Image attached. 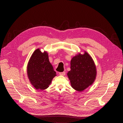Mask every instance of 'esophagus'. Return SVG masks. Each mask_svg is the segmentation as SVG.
<instances>
[{"label": "esophagus", "mask_w": 123, "mask_h": 123, "mask_svg": "<svg viewBox=\"0 0 123 123\" xmlns=\"http://www.w3.org/2000/svg\"><path fill=\"white\" fill-rule=\"evenodd\" d=\"M65 74H66V72L64 71V72H62L59 73V75H65Z\"/></svg>", "instance_id": "esophagus-1"}]
</instances>
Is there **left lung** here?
Returning <instances> with one entry per match:
<instances>
[{
	"label": "left lung",
	"instance_id": "left-lung-1",
	"mask_svg": "<svg viewBox=\"0 0 123 123\" xmlns=\"http://www.w3.org/2000/svg\"><path fill=\"white\" fill-rule=\"evenodd\" d=\"M70 68L67 75L72 87L78 91H83L92 85L95 79L96 70L94 63L87 52L73 57Z\"/></svg>",
	"mask_w": 123,
	"mask_h": 123
}]
</instances>
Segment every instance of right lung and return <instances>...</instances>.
Masks as SVG:
<instances>
[{"label":"right lung","instance_id":"obj_1","mask_svg":"<svg viewBox=\"0 0 123 123\" xmlns=\"http://www.w3.org/2000/svg\"><path fill=\"white\" fill-rule=\"evenodd\" d=\"M27 74L31 83L36 89L44 90L49 87L56 76V72L46 52L42 53L39 49L34 52L28 63Z\"/></svg>","mask_w":123,"mask_h":123}]
</instances>
